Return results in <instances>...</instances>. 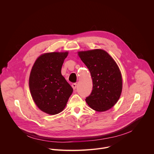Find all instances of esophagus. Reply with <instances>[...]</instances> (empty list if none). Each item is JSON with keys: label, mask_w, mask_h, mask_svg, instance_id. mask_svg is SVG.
I'll return each mask as SVG.
<instances>
[{"label": "esophagus", "mask_w": 154, "mask_h": 154, "mask_svg": "<svg viewBox=\"0 0 154 154\" xmlns=\"http://www.w3.org/2000/svg\"><path fill=\"white\" fill-rule=\"evenodd\" d=\"M72 88L74 89V90H75V88H76V87H77V83H74L72 85Z\"/></svg>", "instance_id": "obj_1"}]
</instances>
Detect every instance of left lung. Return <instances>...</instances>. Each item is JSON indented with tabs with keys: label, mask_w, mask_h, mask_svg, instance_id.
Segmentation results:
<instances>
[{
	"label": "left lung",
	"mask_w": 154,
	"mask_h": 154,
	"mask_svg": "<svg viewBox=\"0 0 154 154\" xmlns=\"http://www.w3.org/2000/svg\"><path fill=\"white\" fill-rule=\"evenodd\" d=\"M89 69L93 80V90L86 102L97 112L112 108L120 97L122 81L117 64L106 52L95 49L78 53Z\"/></svg>",
	"instance_id": "1"
}]
</instances>
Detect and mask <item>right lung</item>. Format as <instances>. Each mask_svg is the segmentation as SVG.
<instances>
[{"label":"right lung","instance_id":"add662e5","mask_svg":"<svg viewBox=\"0 0 154 154\" xmlns=\"http://www.w3.org/2000/svg\"><path fill=\"white\" fill-rule=\"evenodd\" d=\"M68 53L43 54L35 62L29 78L32 98L41 111L56 115L64 108L73 89L61 75V69Z\"/></svg>","mask_w":154,"mask_h":154}]
</instances>
